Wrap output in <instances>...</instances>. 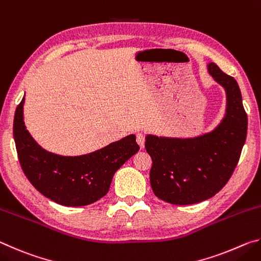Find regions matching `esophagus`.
I'll use <instances>...</instances> for the list:
<instances>
[{
	"label": "esophagus",
	"mask_w": 261,
	"mask_h": 261,
	"mask_svg": "<svg viewBox=\"0 0 261 261\" xmlns=\"http://www.w3.org/2000/svg\"><path fill=\"white\" fill-rule=\"evenodd\" d=\"M137 138V143H138V145L140 146V148H144L145 146V135L143 134V132H138L136 136Z\"/></svg>",
	"instance_id": "1"
}]
</instances>
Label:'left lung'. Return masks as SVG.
Segmentation results:
<instances>
[{
	"label": "left lung",
	"instance_id": "obj_1",
	"mask_svg": "<svg viewBox=\"0 0 261 261\" xmlns=\"http://www.w3.org/2000/svg\"><path fill=\"white\" fill-rule=\"evenodd\" d=\"M208 72L227 94L226 116L220 125L196 138L148 135L145 141L153 161V192L174 205L197 204L215 196L231 177L246 139L247 115L237 82L215 63L208 64Z\"/></svg>",
	"mask_w": 261,
	"mask_h": 261
}]
</instances>
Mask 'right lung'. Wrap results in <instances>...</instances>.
I'll use <instances>...</instances> for the list:
<instances>
[{
  "label": "right lung",
  "instance_id": "1",
  "mask_svg": "<svg viewBox=\"0 0 261 261\" xmlns=\"http://www.w3.org/2000/svg\"><path fill=\"white\" fill-rule=\"evenodd\" d=\"M25 99L14 118V138L21 169L31 184L63 206H85L106 196L113 176L139 151L136 136L130 135L93 153L62 156L45 151L26 130L23 118Z\"/></svg>",
  "mask_w": 261,
  "mask_h": 261
}]
</instances>
